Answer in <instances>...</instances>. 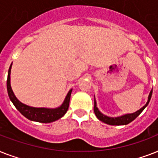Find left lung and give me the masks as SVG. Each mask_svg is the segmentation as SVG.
I'll return each instance as SVG.
<instances>
[{
    "instance_id": "8db88e82",
    "label": "left lung",
    "mask_w": 158,
    "mask_h": 158,
    "mask_svg": "<svg viewBox=\"0 0 158 158\" xmlns=\"http://www.w3.org/2000/svg\"><path fill=\"white\" fill-rule=\"evenodd\" d=\"M152 89L150 92L149 95H148V98L147 103L145 104L142 108H140L139 110L135 111L134 113H131V114H125V115H123L121 116H118V117H109V116H106V115H103L102 113L100 112V110H98V108L97 106V102L96 100L94 98V113L95 115L98 117V120H100L102 122L107 124V125H127L129 123H130L131 121L135 120V118L138 117L139 115H140V113L142 112L143 110H144V108L148 105L150 102V99L152 98Z\"/></svg>"
}]
</instances>
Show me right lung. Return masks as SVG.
Segmentation results:
<instances>
[{"mask_svg":"<svg viewBox=\"0 0 158 158\" xmlns=\"http://www.w3.org/2000/svg\"><path fill=\"white\" fill-rule=\"evenodd\" d=\"M11 65L9 68L8 70V77H7V92H8L9 98L10 99V101L13 102L16 109L19 112L28 118V120L37 121V122L41 123H51L56 120H59L60 118H61L63 115L66 113L68 110L69 105V99H70V95H71L72 89H70L68 94H67L65 98L61 105L59 107L56 108H45V107H33L29 106L25 104L22 103L18 99L16 98L15 96L12 89L10 86V69Z\"/></svg>","mask_w":158,"mask_h":158,"instance_id":"right-lung-1","label":"right lung"}]
</instances>
